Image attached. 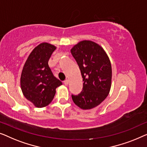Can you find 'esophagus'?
<instances>
[{
	"instance_id": "esophagus-1",
	"label": "esophagus",
	"mask_w": 147,
	"mask_h": 147,
	"mask_svg": "<svg viewBox=\"0 0 147 147\" xmlns=\"http://www.w3.org/2000/svg\"><path fill=\"white\" fill-rule=\"evenodd\" d=\"M69 80L68 79L65 80V81H64V84H65V85H66V86H67L68 84H69Z\"/></svg>"
}]
</instances>
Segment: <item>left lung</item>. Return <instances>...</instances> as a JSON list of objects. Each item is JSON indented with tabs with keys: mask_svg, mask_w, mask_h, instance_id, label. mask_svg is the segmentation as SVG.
Wrapping results in <instances>:
<instances>
[{
	"mask_svg": "<svg viewBox=\"0 0 147 147\" xmlns=\"http://www.w3.org/2000/svg\"><path fill=\"white\" fill-rule=\"evenodd\" d=\"M71 52L76 60L83 80L79 94L72 95L74 104L83 110L96 107L107 98L112 81V67L104 49L92 40L74 45Z\"/></svg>",
	"mask_w": 147,
	"mask_h": 147,
	"instance_id": "left-lung-1",
	"label": "left lung"
}]
</instances>
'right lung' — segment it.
<instances>
[{"mask_svg": "<svg viewBox=\"0 0 147 147\" xmlns=\"http://www.w3.org/2000/svg\"><path fill=\"white\" fill-rule=\"evenodd\" d=\"M57 49L55 45L42 42L30 53L20 76V87L25 98L37 108L52 102L56 88L62 82L53 76L48 62Z\"/></svg>", "mask_w": 147, "mask_h": 147, "instance_id": "1", "label": "right lung"}]
</instances>
